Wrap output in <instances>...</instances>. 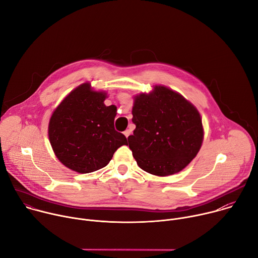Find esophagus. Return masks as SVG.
Masks as SVG:
<instances>
[{"instance_id":"obj_1","label":"esophagus","mask_w":258,"mask_h":258,"mask_svg":"<svg viewBox=\"0 0 258 258\" xmlns=\"http://www.w3.org/2000/svg\"><path fill=\"white\" fill-rule=\"evenodd\" d=\"M124 136L126 137V138H128V136H131V134H132V131L131 130H126V131H124Z\"/></svg>"}]
</instances>
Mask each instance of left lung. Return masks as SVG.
Masks as SVG:
<instances>
[{
  "instance_id": "left-lung-1",
  "label": "left lung",
  "mask_w": 258,
  "mask_h": 258,
  "mask_svg": "<svg viewBox=\"0 0 258 258\" xmlns=\"http://www.w3.org/2000/svg\"><path fill=\"white\" fill-rule=\"evenodd\" d=\"M134 135L128 147L145 171L166 176L185 168L203 142V126L196 107L180 94L155 86L149 94L135 96Z\"/></svg>"
}]
</instances>
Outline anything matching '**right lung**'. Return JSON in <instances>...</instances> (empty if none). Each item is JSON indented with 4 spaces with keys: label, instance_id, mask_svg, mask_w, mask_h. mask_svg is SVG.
I'll list each match as a JSON object with an SVG mask.
<instances>
[{
    "label": "right lung",
    "instance_id": "obj_1",
    "mask_svg": "<svg viewBox=\"0 0 258 258\" xmlns=\"http://www.w3.org/2000/svg\"><path fill=\"white\" fill-rule=\"evenodd\" d=\"M107 94L85 83L70 92L54 110L49 140L60 162L71 170L89 173L106 166L114 152L127 145L114 128L116 107L104 104Z\"/></svg>",
    "mask_w": 258,
    "mask_h": 258
}]
</instances>
